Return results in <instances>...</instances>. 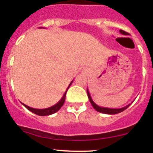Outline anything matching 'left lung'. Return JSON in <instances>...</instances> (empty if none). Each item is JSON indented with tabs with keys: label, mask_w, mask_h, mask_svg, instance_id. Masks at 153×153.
Returning a JSON list of instances; mask_svg holds the SVG:
<instances>
[{
	"label": "left lung",
	"mask_w": 153,
	"mask_h": 153,
	"mask_svg": "<svg viewBox=\"0 0 153 153\" xmlns=\"http://www.w3.org/2000/svg\"><path fill=\"white\" fill-rule=\"evenodd\" d=\"M120 32L123 35H128V33H126V31L123 30H120ZM87 91V96H88V98L90 100V102L91 103V105L93 106V107L97 110V112H100V113H105V114H110V115H113V114H117V113H120L121 112L124 111L125 109H126L127 108L129 107L130 106V104L129 105H127V106H124L123 108H120V109H111V108H106V107H101V106H99L98 105L95 103V102H93V100H92L91 97H90V94L88 91V88L86 90Z\"/></svg>",
	"instance_id": "obj_1"
}]
</instances>
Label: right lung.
<instances>
[{
    "label": "right lung",
    "instance_id": "right-lung-1",
    "mask_svg": "<svg viewBox=\"0 0 153 153\" xmlns=\"http://www.w3.org/2000/svg\"><path fill=\"white\" fill-rule=\"evenodd\" d=\"M40 28H42V27H40ZM73 81H71V83H70L69 86L67 87V90H66V92H65L64 94H63V97L61 98V100H60L57 103L55 104V105H53V106H51V107H49V108H46V109H34V108L30 107V106H27V105H25V104H24V103H23V105H24V106H25V107H26L28 110H30V111L32 112V113H35V114L38 115V116H42V117H44V116H49V115L53 114V113H55L56 112H57L58 110H59V109L62 107V106L63 105V103H64L67 90L69 89V87L70 86V85L72 84Z\"/></svg>",
    "mask_w": 153,
    "mask_h": 153
}]
</instances>
